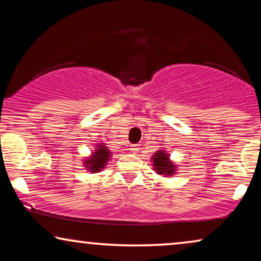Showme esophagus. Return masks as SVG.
I'll return each instance as SVG.
<instances>
[{
  "instance_id": "34e87169",
  "label": "esophagus",
  "mask_w": 261,
  "mask_h": 261,
  "mask_svg": "<svg viewBox=\"0 0 261 261\" xmlns=\"http://www.w3.org/2000/svg\"><path fill=\"white\" fill-rule=\"evenodd\" d=\"M130 152L132 153H137L138 151H139V148H138V146H135V145H133V146H130Z\"/></svg>"
}]
</instances>
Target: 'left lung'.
<instances>
[{"label":"left lung","instance_id":"obj_1","mask_svg":"<svg viewBox=\"0 0 261 261\" xmlns=\"http://www.w3.org/2000/svg\"><path fill=\"white\" fill-rule=\"evenodd\" d=\"M154 158H153V166L156 171V173L159 174H173L174 172V165L170 162L169 159V154L165 153L164 151H158L154 153Z\"/></svg>","mask_w":261,"mask_h":261}]
</instances>
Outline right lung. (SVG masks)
Listing matches in <instances>:
<instances>
[{
	"label": "right lung",
	"mask_w": 261,
	"mask_h": 261,
	"mask_svg": "<svg viewBox=\"0 0 261 261\" xmlns=\"http://www.w3.org/2000/svg\"><path fill=\"white\" fill-rule=\"evenodd\" d=\"M110 152L107 149L105 145H98V148H96V152L92 153L90 160H85V165L91 172H98L101 169L105 167L107 162L109 160Z\"/></svg>",
	"instance_id": "obj_1"
}]
</instances>
